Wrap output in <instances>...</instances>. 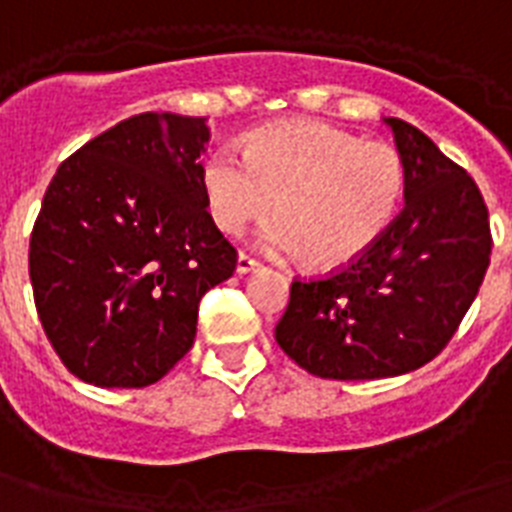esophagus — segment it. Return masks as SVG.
Segmentation results:
<instances>
[{
  "label": "esophagus",
  "mask_w": 512,
  "mask_h": 512,
  "mask_svg": "<svg viewBox=\"0 0 512 512\" xmlns=\"http://www.w3.org/2000/svg\"><path fill=\"white\" fill-rule=\"evenodd\" d=\"M260 268V263H257V260H252V257L249 255H239L236 257V273H239V276H244V273H252V270H257Z\"/></svg>",
  "instance_id": "esophagus-1"
}]
</instances>
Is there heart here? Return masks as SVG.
<instances>
[{"label": "heart", "instance_id": "heart-1", "mask_svg": "<svg viewBox=\"0 0 512 512\" xmlns=\"http://www.w3.org/2000/svg\"><path fill=\"white\" fill-rule=\"evenodd\" d=\"M406 190L401 156L312 119L270 124L247 137L244 158L218 148L203 163L210 218L226 234L278 218L257 231V249L304 257L312 268L356 263L393 226Z\"/></svg>", "mask_w": 512, "mask_h": 512}]
</instances>
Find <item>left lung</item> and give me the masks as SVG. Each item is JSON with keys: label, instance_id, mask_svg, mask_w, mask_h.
I'll return each mask as SVG.
<instances>
[{"label": "left lung", "instance_id": "1", "mask_svg": "<svg viewBox=\"0 0 512 512\" xmlns=\"http://www.w3.org/2000/svg\"><path fill=\"white\" fill-rule=\"evenodd\" d=\"M406 171L403 210L336 276L294 281L276 341L309 375L382 380L432 362L479 294L492 255L474 179L403 119L385 117Z\"/></svg>", "mask_w": 512, "mask_h": 512}]
</instances>
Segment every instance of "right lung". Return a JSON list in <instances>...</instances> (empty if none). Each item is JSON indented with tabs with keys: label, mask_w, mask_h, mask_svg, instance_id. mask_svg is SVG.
<instances>
[{
	"label": "right lung",
	"mask_w": 512,
	"mask_h": 512,
	"mask_svg": "<svg viewBox=\"0 0 512 512\" xmlns=\"http://www.w3.org/2000/svg\"><path fill=\"white\" fill-rule=\"evenodd\" d=\"M205 117L124 119L62 163L30 234V283L51 346L98 388L161 380L197 333L236 252L205 210Z\"/></svg>",
	"instance_id": "add662e5"
}]
</instances>
